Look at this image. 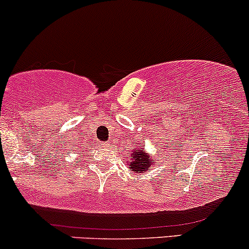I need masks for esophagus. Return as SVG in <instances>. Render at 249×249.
<instances>
[{"label": "esophagus", "mask_w": 249, "mask_h": 249, "mask_svg": "<svg viewBox=\"0 0 249 249\" xmlns=\"http://www.w3.org/2000/svg\"><path fill=\"white\" fill-rule=\"evenodd\" d=\"M101 145H102L103 147H109V146H110V145H109V143H107V142H102V143H101Z\"/></svg>", "instance_id": "esophagus-1"}]
</instances>
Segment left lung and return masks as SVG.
<instances>
[{
    "instance_id": "obj_1",
    "label": "left lung",
    "mask_w": 249,
    "mask_h": 249,
    "mask_svg": "<svg viewBox=\"0 0 249 249\" xmlns=\"http://www.w3.org/2000/svg\"><path fill=\"white\" fill-rule=\"evenodd\" d=\"M132 161H130L129 165L130 170L134 171V172L139 171V172L141 173L142 171L151 168L153 162H156V160H154L153 158L149 157L147 153H145V152L142 151V148H140V147L138 148V151L132 154Z\"/></svg>"
}]
</instances>
